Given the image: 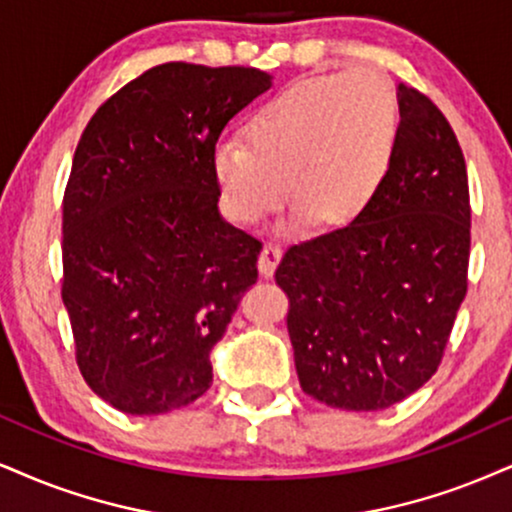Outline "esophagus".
<instances>
[{
	"mask_svg": "<svg viewBox=\"0 0 512 512\" xmlns=\"http://www.w3.org/2000/svg\"><path fill=\"white\" fill-rule=\"evenodd\" d=\"M282 258V249L277 244H266L263 246L261 256H258V270H261L263 277H273L277 263Z\"/></svg>",
	"mask_w": 512,
	"mask_h": 512,
	"instance_id": "1",
	"label": "esophagus"
}]
</instances>
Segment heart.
Returning <instances> with one entry per match:
<instances>
[{
	"label": "heart",
	"instance_id": "1",
	"mask_svg": "<svg viewBox=\"0 0 512 512\" xmlns=\"http://www.w3.org/2000/svg\"><path fill=\"white\" fill-rule=\"evenodd\" d=\"M399 106L380 73L318 75L289 85L246 125L249 144L223 140L213 151L227 211L256 223L287 199L301 218L346 223L387 178Z\"/></svg>",
	"mask_w": 512,
	"mask_h": 512
}]
</instances>
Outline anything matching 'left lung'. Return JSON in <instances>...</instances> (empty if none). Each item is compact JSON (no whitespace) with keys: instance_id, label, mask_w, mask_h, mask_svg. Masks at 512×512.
Wrapping results in <instances>:
<instances>
[{"instance_id":"1","label":"left lung","mask_w":512,"mask_h":512,"mask_svg":"<svg viewBox=\"0 0 512 512\" xmlns=\"http://www.w3.org/2000/svg\"><path fill=\"white\" fill-rule=\"evenodd\" d=\"M389 173L349 225L289 246L275 270L301 389L382 410L437 372L468 292L470 192L456 132L399 82Z\"/></svg>"}]
</instances>
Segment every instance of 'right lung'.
Masks as SVG:
<instances>
[{
	"label": "right lung",
	"instance_id": "1",
	"mask_svg": "<svg viewBox=\"0 0 512 512\" xmlns=\"http://www.w3.org/2000/svg\"><path fill=\"white\" fill-rule=\"evenodd\" d=\"M273 75L161 63L99 106L63 194V306L75 361L130 415L197 401L258 277L261 242L225 223L213 151Z\"/></svg>",
	"mask_w": 512,
	"mask_h": 512
}]
</instances>
